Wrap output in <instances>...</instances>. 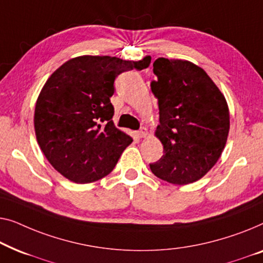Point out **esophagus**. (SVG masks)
Here are the masks:
<instances>
[{
    "label": "esophagus",
    "instance_id": "obj_1",
    "mask_svg": "<svg viewBox=\"0 0 263 263\" xmlns=\"http://www.w3.org/2000/svg\"><path fill=\"white\" fill-rule=\"evenodd\" d=\"M137 136H138V138H145V137L147 136V130L146 128H142V130L137 132Z\"/></svg>",
    "mask_w": 263,
    "mask_h": 263
}]
</instances>
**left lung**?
I'll list each match as a JSON object with an SVG mask.
<instances>
[{
  "mask_svg": "<svg viewBox=\"0 0 263 263\" xmlns=\"http://www.w3.org/2000/svg\"><path fill=\"white\" fill-rule=\"evenodd\" d=\"M151 91L158 100L155 136L164 155L150 169L173 184L200 180L219 160L230 130L225 96L204 69L183 59L157 58Z\"/></svg>",
  "mask_w": 263,
  "mask_h": 263,
  "instance_id": "8db88e82",
  "label": "left lung"
}]
</instances>
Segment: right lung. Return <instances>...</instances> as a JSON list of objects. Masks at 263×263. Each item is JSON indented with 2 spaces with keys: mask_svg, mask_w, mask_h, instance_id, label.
I'll return each instance as SVG.
<instances>
[{
  "mask_svg": "<svg viewBox=\"0 0 263 263\" xmlns=\"http://www.w3.org/2000/svg\"><path fill=\"white\" fill-rule=\"evenodd\" d=\"M150 62V56L135 62L87 54L69 59L47 79L36 99L34 130L43 154L59 174L90 183L112 172L133 140L112 120L114 80Z\"/></svg>",
  "mask_w": 263,
  "mask_h": 263,
  "instance_id": "obj_1",
  "label": "right lung"
}]
</instances>
